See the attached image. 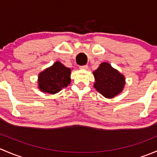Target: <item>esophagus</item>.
I'll use <instances>...</instances> for the list:
<instances>
[{
    "mask_svg": "<svg viewBox=\"0 0 157 157\" xmlns=\"http://www.w3.org/2000/svg\"><path fill=\"white\" fill-rule=\"evenodd\" d=\"M80 69H84V70H87L89 68L88 65H83V66H80Z\"/></svg>",
    "mask_w": 157,
    "mask_h": 157,
    "instance_id": "34e87169",
    "label": "esophagus"
}]
</instances>
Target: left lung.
<instances>
[{
	"instance_id": "8db88e82",
	"label": "left lung",
	"mask_w": 157,
	"mask_h": 157,
	"mask_svg": "<svg viewBox=\"0 0 157 157\" xmlns=\"http://www.w3.org/2000/svg\"><path fill=\"white\" fill-rule=\"evenodd\" d=\"M93 74L95 78L93 86L104 97L112 99L124 90L125 77L109 63H101Z\"/></svg>"
}]
</instances>
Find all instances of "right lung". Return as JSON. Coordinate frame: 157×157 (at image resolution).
Instances as JSON below:
<instances>
[{"label":"right lung","instance_id":"obj_1","mask_svg":"<svg viewBox=\"0 0 157 157\" xmlns=\"http://www.w3.org/2000/svg\"><path fill=\"white\" fill-rule=\"evenodd\" d=\"M71 69L59 61L40 72L38 76V88L42 92L55 94L71 83Z\"/></svg>","mask_w":157,"mask_h":157}]
</instances>
